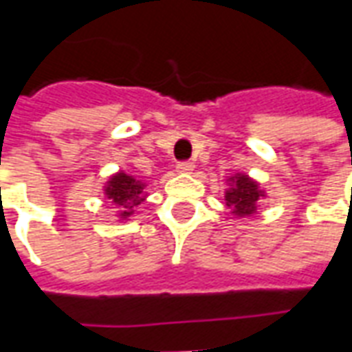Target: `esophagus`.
<instances>
[{
    "label": "esophagus",
    "mask_w": 352,
    "mask_h": 352,
    "mask_svg": "<svg viewBox=\"0 0 352 352\" xmlns=\"http://www.w3.org/2000/svg\"><path fill=\"white\" fill-rule=\"evenodd\" d=\"M177 171L179 173H192L194 171V164L192 162H181V164H177Z\"/></svg>",
    "instance_id": "esophagus-1"
}]
</instances>
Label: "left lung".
<instances>
[{"instance_id": "1", "label": "left lung", "mask_w": 352, "mask_h": 352, "mask_svg": "<svg viewBox=\"0 0 352 352\" xmlns=\"http://www.w3.org/2000/svg\"><path fill=\"white\" fill-rule=\"evenodd\" d=\"M226 184L228 188L224 192V198L234 219H249L258 213L260 201L267 196V192L256 179H252L243 171H237L226 179Z\"/></svg>"}]
</instances>
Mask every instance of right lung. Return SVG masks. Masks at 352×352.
<instances>
[{"mask_svg": "<svg viewBox=\"0 0 352 352\" xmlns=\"http://www.w3.org/2000/svg\"><path fill=\"white\" fill-rule=\"evenodd\" d=\"M103 196L118 209L116 219L120 222H126L130 221L135 207L143 204L148 194H146V183L120 169L105 181Z\"/></svg>", "mask_w": 352, "mask_h": 352, "instance_id": "right-lung-1", "label": "right lung"}]
</instances>
